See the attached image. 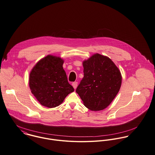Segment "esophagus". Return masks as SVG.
<instances>
[{"label": "esophagus", "mask_w": 155, "mask_h": 155, "mask_svg": "<svg viewBox=\"0 0 155 155\" xmlns=\"http://www.w3.org/2000/svg\"><path fill=\"white\" fill-rule=\"evenodd\" d=\"M77 85H78V83H77V82H76V81L73 82V83H72V86H73V87H74V89H75V88H77Z\"/></svg>", "instance_id": "obj_1"}]
</instances>
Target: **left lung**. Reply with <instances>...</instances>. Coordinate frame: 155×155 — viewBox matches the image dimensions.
Listing matches in <instances>:
<instances>
[{
  "label": "left lung",
  "mask_w": 155,
  "mask_h": 155,
  "mask_svg": "<svg viewBox=\"0 0 155 155\" xmlns=\"http://www.w3.org/2000/svg\"><path fill=\"white\" fill-rule=\"evenodd\" d=\"M84 77L76 92L86 107L93 111L106 108L120 91V71L107 56L95 53L83 62Z\"/></svg>",
  "instance_id": "obj_1"
}]
</instances>
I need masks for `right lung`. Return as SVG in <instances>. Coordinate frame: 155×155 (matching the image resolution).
<instances>
[{"label": "right lung", "mask_w": 155, "mask_h": 155, "mask_svg": "<svg viewBox=\"0 0 155 155\" xmlns=\"http://www.w3.org/2000/svg\"><path fill=\"white\" fill-rule=\"evenodd\" d=\"M64 62L61 58L48 54L37 62L30 73L31 91L42 106H58L74 91L68 81Z\"/></svg>", "instance_id": "right-lung-1"}]
</instances>
